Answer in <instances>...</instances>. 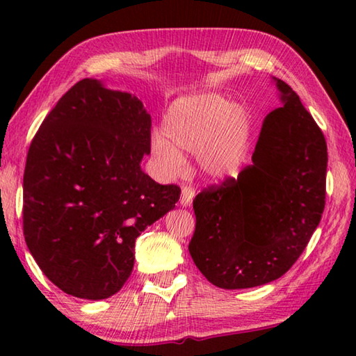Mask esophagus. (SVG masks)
Listing matches in <instances>:
<instances>
[{"label": "esophagus", "mask_w": 356, "mask_h": 356, "mask_svg": "<svg viewBox=\"0 0 356 356\" xmlns=\"http://www.w3.org/2000/svg\"><path fill=\"white\" fill-rule=\"evenodd\" d=\"M196 196V191L193 186L190 185H184L182 186V195H180V204H182V207H188L191 206L193 200H195Z\"/></svg>", "instance_id": "obj_1"}]
</instances>
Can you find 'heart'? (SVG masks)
<instances>
[{
    "mask_svg": "<svg viewBox=\"0 0 356 356\" xmlns=\"http://www.w3.org/2000/svg\"><path fill=\"white\" fill-rule=\"evenodd\" d=\"M251 141L252 118L248 108L231 104L218 92H197L168 108L161 131L150 138V149L166 176L182 172V152H191L209 179L226 180L236 177L246 163Z\"/></svg>",
    "mask_w": 356,
    "mask_h": 356,
    "instance_id": "obj_1",
    "label": "heart"
}]
</instances>
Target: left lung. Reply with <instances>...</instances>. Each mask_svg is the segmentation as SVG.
Masks as SVG:
<instances>
[{"mask_svg": "<svg viewBox=\"0 0 356 356\" xmlns=\"http://www.w3.org/2000/svg\"><path fill=\"white\" fill-rule=\"evenodd\" d=\"M272 80L281 105L264 119L252 165L193 201L196 229L190 254L221 289L281 278L305 251L323 213L325 136L292 88Z\"/></svg>", "mask_w": 356, "mask_h": 356, "instance_id": "1", "label": "left lung"}]
</instances>
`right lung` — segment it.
Segmentation results:
<instances>
[{"label": "right lung", "instance_id": "right-lung-1", "mask_svg": "<svg viewBox=\"0 0 356 356\" xmlns=\"http://www.w3.org/2000/svg\"><path fill=\"white\" fill-rule=\"evenodd\" d=\"M150 114L130 92L84 78L44 119L23 176V234L34 261L72 297L104 300L134 270L135 240L176 207L177 185L141 170Z\"/></svg>", "mask_w": 356, "mask_h": 356}]
</instances>
